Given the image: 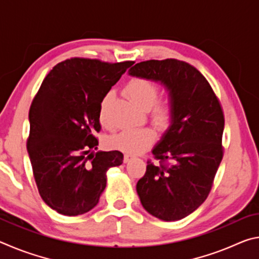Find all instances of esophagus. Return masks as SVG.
<instances>
[{
  "mask_svg": "<svg viewBox=\"0 0 259 259\" xmlns=\"http://www.w3.org/2000/svg\"><path fill=\"white\" fill-rule=\"evenodd\" d=\"M131 157H133V156H131L130 154H124V157H123V161L125 162V163H126V162H128L130 159H131Z\"/></svg>",
  "mask_w": 259,
  "mask_h": 259,
  "instance_id": "1",
  "label": "esophagus"
}]
</instances>
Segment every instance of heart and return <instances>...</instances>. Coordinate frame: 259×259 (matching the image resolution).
Wrapping results in <instances>:
<instances>
[{
  "label": "heart",
  "mask_w": 259,
  "mask_h": 259,
  "mask_svg": "<svg viewBox=\"0 0 259 259\" xmlns=\"http://www.w3.org/2000/svg\"><path fill=\"white\" fill-rule=\"evenodd\" d=\"M124 94L136 106L151 111V119L159 128H166L171 123L174 117L172 103L168 99L157 100L159 98V87L154 82L144 77L133 78L124 88ZM112 99V93L104 96L99 106V121L103 125L107 126L106 112L107 106ZM156 135L148 128L129 129L121 131L109 139L112 148L129 154H138L150 147L154 143Z\"/></svg>",
  "instance_id": "obj_1"
}]
</instances>
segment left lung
Segmentation results:
<instances>
[{
	"mask_svg": "<svg viewBox=\"0 0 259 259\" xmlns=\"http://www.w3.org/2000/svg\"><path fill=\"white\" fill-rule=\"evenodd\" d=\"M133 76L161 82L169 91L174 117L137 183L147 212L165 222L179 221L208 198L224 147V113L202 74L177 59L146 60L129 69Z\"/></svg>",
	"mask_w": 259,
	"mask_h": 259,
	"instance_id": "1",
	"label": "left lung"
}]
</instances>
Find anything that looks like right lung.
<instances>
[{
  "instance_id": "add662e5",
  "label": "right lung",
  "mask_w": 259,
  "mask_h": 259,
  "mask_svg": "<svg viewBox=\"0 0 259 259\" xmlns=\"http://www.w3.org/2000/svg\"><path fill=\"white\" fill-rule=\"evenodd\" d=\"M135 61L71 58L43 80L29 108L27 151L38 193L65 216L85 213L106 187V171L123 162L119 151L96 152L99 106Z\"/></svg>"
}]
</instances>
